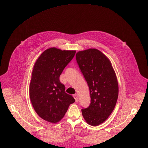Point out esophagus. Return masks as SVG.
<instances>
[{
    "label": "esophagus",
    "instance_id": "esophagus-1",
    "mask_svg": "<svg viewBox=\"0 0 148 148\" xmlns=\"http://www.w3.org/2000/svg\"><path fill=\"white\" fill-rule=\"evenodd\" d=\"M73 97H74V99H75V101H76V102H77V101H78V100H79V97H78V95H77V94H75V95H73Z\"/></svg>",
    "mask_w": 148,
    "mask_h": 148
}]
</instances>
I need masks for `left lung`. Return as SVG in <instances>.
I'll list each match as a JSON object with an SVG mask.
<instances>
[{"label":"left lung","mask_w":148,"mask_h":148,"mask_svg":"<svg viewBox=\"0 0 148 148\" xmlns=\"http://www.w3.org/2000/svg\"><path fill=\"white\" fill-rule=\"evenodd\" d=\"M76 59L88 85L90 103L82 109L85 121L97 126L113 112L119 95V85L110 62L100 51L89 49L78 52Z\"/></svg>","instance_id":"1"}]
</instances>
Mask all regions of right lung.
<instances>
[{
    "instance_id": "right-lung-1",
    "label": "right lung",
    "mask_w": 148,
    "mask_h": 148,
    "mask_svg": "<svg viewBox=\"0 0 148 148\" xmlns=\"http://www.w3.org/2000/svg\"><path fill=\"white\" fill-rule=\"evenodd\" d=\"M75 51L51 48L44 51L35 64L29 85L32 106L43 120L56 123L61 120L75 100L65 92L59 77L75 56Z\"/></svg>"
}]
</instances>
